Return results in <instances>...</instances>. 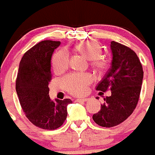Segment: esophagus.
Here are the masks:
<instances>
[{"mask_svg": "<svg viewBox=\"0 0 155 155\" xmlns=\"http://www.w3.org/2000/svg\"><path fill=\"white\" fill-rule=\"evenodd\" d=\"M87 98H77L76 99V102H87Z\"/></svg>", "mask_w": 155, "mask_h": 155, "instance_id": "esophagus-1", "label": "esophagus"}]
</instances>
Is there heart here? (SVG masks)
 <instances>
[{
  "mask_svg": "<svg viewBox=\"0 0 155 155\" xmlns=\"http://www.w3.org/2000/svg\"><path fill=\"white\" fill-rule=\"evenodd\" d=\"M76 50L82 57L91 61V64L97 69H103L106 66V62L100 56L102 54V47L94 41H86L78 44ZM69 55L65 50H61L54 54L52 61L53 70L56 72L64 71L68 68ZM91 77L84 74H73L68 75L63 80V84L66 89L71 94L81 95L86 91L87 86L91 83Z\"/></svg>",
  "mask_w": 155,
  "mask_h": 155,
  "instance_id": "heart-1",
  "label": "heart"
}]
</instances>
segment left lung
I'll return each mask as SVG.
<instances>
[{
  "mask_svg": "<svg viewBox=\"0 0 155 155\" xmlns=\"http://www.w3.org/2000/svg\"><path fill=\"white\" fill-rule=\"evenodd\" d=\"M110 49V68L96 90L103 94L109 89L111 95L104 98L101 109L92 116L103 127L119 125L132 114L137 105L143 78L142 65L135 52L114 41L111 42Z\"/></svg>",
  "mask_w": 155,
  "mask_h": 155,
  "instance_id": "left-lung-1",
  "label": "left lung"
}]
</instances>
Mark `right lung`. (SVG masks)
Instances as JSON below:
<instances>
[{
	"label": "right lung",
	"mask_w": 155,
	"mask_h": 155,
	"mask_svg": "<svg viewBox=\"0 0 155 155\" xmlns=\"http://www.w3.org/2000/svg\"><path fill=\"white\" fill-rule=\"evenodd\" d=\"M58 41L45 40L37 43L23 55L16 79L19 102L31 124L44 130H56L68 116L71 99L52 100L49 95L51 79V58Z\"/></svg>",
	"instance_id": "obj_1"
}]
</instances>
